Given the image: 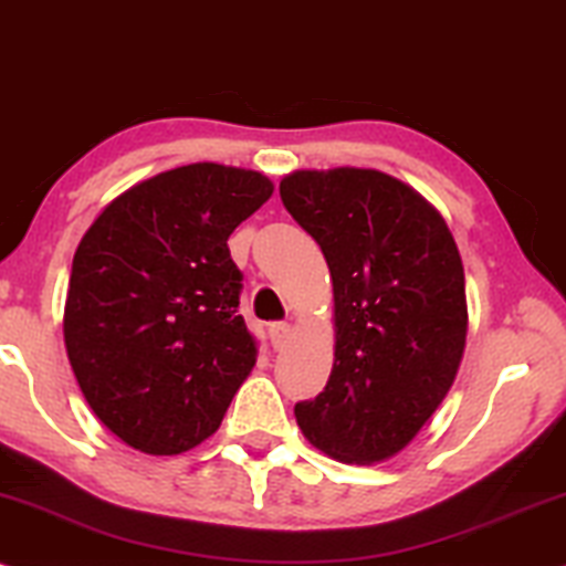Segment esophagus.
Instances as JSON below:
<instances>
[{"mask_svg":"<svg viewBox=\"0 0 566 566\" xmlns=\"http://www.w3.org/2000/svg\"><path fill=\"white\" fill-rule=\"evenodd\" d=\"M269 337H271V345H274V350H282L284 345H287L290 339V324L284 322H276L269 326Z\"/></svg>","mask_w":566,"mask_h":566,"instance_id":"obj_1","label":"esophagus"}]
</instances>
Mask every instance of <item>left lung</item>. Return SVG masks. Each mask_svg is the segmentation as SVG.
<instances>
[{
  "label": "left lung",
  "mask_w": 566,
  "mask_h": 566,
  "mask_svg": "<svg viewBox=\"0 0 566 566\" xmlns=\"http://www.w3.org/2000/svg\"><path fill=\"white\" fill-rule=\"evenodd\" d=\"M279 195L335 287V366L324 392L295 406L297 424L345 464L390 459L438 411L464 356L453 234L424 197L371 168L295 171Z\"/></svg>",
  "instance_id": "obj_1"
}]
</instances>
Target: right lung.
<instances>
[{
	"instance_id": "add662e5",
	"label": "right lung",
	"mask_w": 566,
	"mask_h": 566,
	"mask_svg": "<svg viewBox=\"0 0 566 566\" xmlns=\"http://www.w3.org/2000/svg\"><path fill=\"white\" fill-rule=\"evenodd\" d=\"M271 192L263 174L192 163L126 189L78 242L67 358L97 419L136 451L210 438L253 371L227 240Z\"/></svg>"
}]
</instances>
